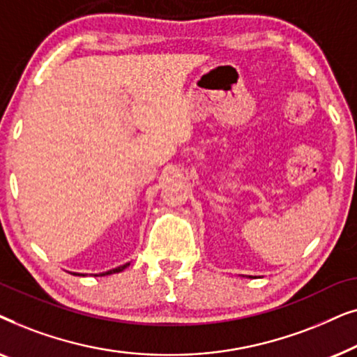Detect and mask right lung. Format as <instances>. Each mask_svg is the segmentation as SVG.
<instances>
[{
	"instance_id": "add662e5",
	"label": "right lung",
	"mask_w": 357,
	"mask_h": 357,
	"mask_svg": "<svg viewBox=\"0 0 357 357\" xmlns=\"http://www.w3.org/2000/svg\"><path fill=\"white\" fill-rule=\"evenodd\" d=\"M126 266H130V263H125V265L116 266V268H114V270H109V271H105V273H100V276H105V275H114V273H120V271H123ZM75 275H76V273H75ZM81 276H84V275H81ZM94 276H99V275H94Z\"/></svg>"
}]
</instances>
